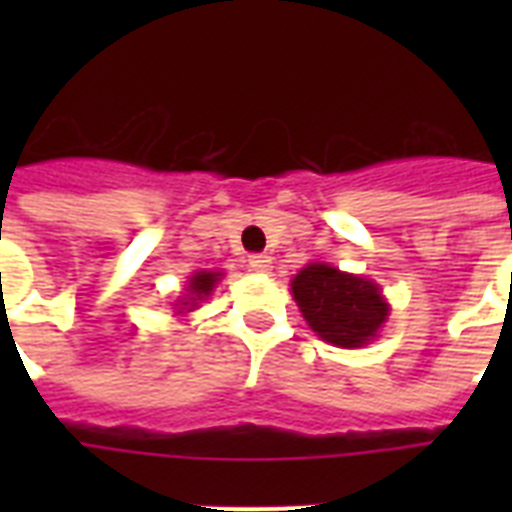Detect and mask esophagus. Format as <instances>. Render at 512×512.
I'll use <instances>...</instances> for the list:
<instances>
[{
  "instance_id": "obj_1",
  "label": "esophagus",
  "mask_w": 512,
  "mask_h": 512,
  "mask_svg": "<svg viewBox=\"0 0 512 512\" xmlns=\"http://www.w3.org/2000/svg\"><path fill=\"white\" fill-rule=\"evenodd\" d=\"M249 268L255 273H271L273 263H271V257L268 255H252L249 257Z\"/></svg>"
}]
</instances>
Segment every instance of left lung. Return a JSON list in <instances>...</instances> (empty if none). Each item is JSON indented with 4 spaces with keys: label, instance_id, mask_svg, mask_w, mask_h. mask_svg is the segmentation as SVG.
Returning <instances> with one entry per match:
<instances>
[{
    "label": "left lung",
    "instance_id": "obj_1",
    "mask_svg": "<svg viewBox=\"0 0 512 512\" xmlns=\"http://www.w3.org/2000/svg\"><path fill=\"white\" fill-rule=\"evenodd\" d=\"M292 297L308 327L337 348H361L374 340L390 311L374 281L327 263L305 265L292 279Z\"/></svg>",
    "mask_w": 512,
    "mask_h": 512
}]
</instances>
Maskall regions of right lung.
<instances>
[{"label": "right lung", "mask_w": 512, "mask_h": 512, "mask_svg": "<svg viewBox=\"0 0 512 512\" xmlns=\"http://www.w3.org/2000/svg\"><path fill=\"white\" fill-rule=\"evenodd\" d=\"M223 273L217 271H196L188 281V289H185V297L183 300H177L175 305H180V311L177 313H185V311H193V308H199L201 300H207L212 295V289L215 284L220 281Z\"/></svg>", "instance_id": "1"}]
</instances>
